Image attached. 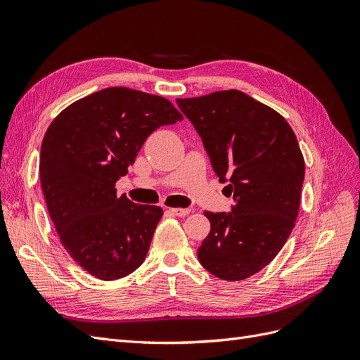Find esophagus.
Returning a JSON list of instances; mask_svg holds the SVG:
<instances>
[{
	"instance_id": "esophagus-1",
	"label": "esophagus",
	"mask_w": 360,
	"mask_h": 360,
	"mask_svg": "<svg viewBox=\"0 0 360 360\" xmlns=\"http://www.w3.org/2000/svg\"><path fill=\"white\" fill-rule=\"evenodd\" d=\"M169 212H171L172 214L180 216V217H184V216H188V214L191 213L189 209H169Z\"/></svg>"
}]
</instances>
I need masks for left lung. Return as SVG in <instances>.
<instances>
[{"mask_svg":"<svg viewBox=\"0 0 360 360\" xmlns=\"http://www.w3.org/2000/svg\"><path fill=\"white\" fill-rule=\"evenodd\" d=\"M177 105L234 198L231 213L204 212L210 233L198 259L216 278L243 281L278 255L296 224L304 177L297 138L279 112L238 90Z\"/></svg>","mask_w":360,"mask_h":360,"instance_id":"obj_1","label":"left lung"}]
</instances>
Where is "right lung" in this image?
<instances>
[{
    "instance_id": "obj_1",
    "label": "right lung",
    "mask_w": 360,
    "mask_h": 360,
    "mask_svg": "<svg viewBox=\"0 0 360 360\" xmlns=\"http://www.w3.org/2000/svg\"><path fill=\"white\" fill-rule=\"evenodd\" d=\"M165 97L111 86L73 102L49 124L40 150V183L69 255L102 281L144 263L163 210L117 197L150 134L181 122Z\"/></svg>"
}]
</instances>
